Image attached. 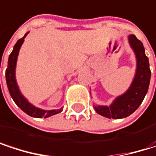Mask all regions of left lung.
I'll list each match as a JSON object with an SVG mask.
<instances>
[{
	"label": "left lung",
	"mask_w": 156,
	"mask_h": 156,
	"mask_svg": "<svg viewBox=\"0 0 156 156\" xmlns=\"http://www.w3.org/2000/svg\"><path fill=\"white\" fill-rule=\"evenodd\" d=\"M128 40L137 59L136 73L129 89L122 96L116 98L112 105L109 107H95L97 113L108 118L119 119L130 115L138 108L148 91L151 70L144 45L135 35H130Z\"/></svg>",
	"instance_id": "obj_1"
}]
</instances>
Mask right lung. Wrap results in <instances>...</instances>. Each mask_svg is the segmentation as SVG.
Here are the masks:
<instances>
[{
  "mask_svg": "<svg viewBox=\"0 0 156 156\" xmlns=\"http://www.w3.org/2000/svg\"><path fill=\"white\" fill-rule=\"evenodd\" d=\"M28 33L25 34V36L21 39H20L17 43L14 45L13 50L11 53V55L9 56V60H8V66L6 69V82H7V87L9 89V92L11 94V97L12 98V99L14 100L16 105L21 109L23 112H25L27 115L33 116V117H38V118H41V117H48L51 116L53 115H56L58 113H60L62 111V108L57 109V110H42V109L38 108L34 106H32L31 104H30L27 99L20 94L19 87L17 86L15 78V68H16V62H17V58H18V54H19V50L20 48V46L22 45L23 41H24V38L27 36ZM1 67V65H0Z\"/></svg>",
  "mask_w": 156,
  "mask_h": 156,
  "instance_id": "1",
  "label": "right lung"
}]
</instances>
